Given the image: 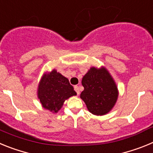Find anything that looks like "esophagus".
<instances>
[{
  "label": "esophagus",
  "instance_id": "1",
  "mask_svg": "<svg viewBox=\"0 0 153 153\" xmlns=\"http://www.w3.org/2000/svg\"><path fill=\"white\" fill-rule=\"evenodd\" d=\"M74 90H75V91L76 92V93H77V95H79V86H74Z\"/></svg>",
  "mask_w": 153,
  "mask_h": 153
}]
</instances>
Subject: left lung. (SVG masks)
<instances>
[{
    "label": "left lung",
    "mask_w": 153,
    "mask_h": 153,
    "mask_svg": "<svg viewBox=\"0 0 153 153\" xmlns=\"http://www.w3.org/2000/svg\"><path fill=\"white\" fill-rule=\"evenodd\" d=\"M82 85L84 90L80 98L90 113L102 116L113 109L118 98V90L105 67H91L82 79Z\"/></svg>",
    "instance_id": "1"
}]
</instances>
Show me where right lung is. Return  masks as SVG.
Instances as JSON below:
<instances>
[{
  "mask_svg": "<svg viewBox=\"0 0 153 153\" xmlns=\"http://www.w3.org/2000/svg\"><path fill=\"white\" fill-rule=\"evenodd\" d=\"M76 95L68 79L56 70L44 74L39 83L37 97L43 107L53 113H57L66 100Z\"/></svg>",
  "mask_w": 153,
  "mask_h": 153,
  "instance_id": "obj_1",
  "label": "right lung"
}]
</instances>
